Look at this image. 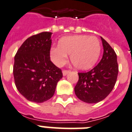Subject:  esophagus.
Returning a JSON list of instances; mask_svg holds the SVG:
<instances>
[{
	"label": "esophagus",
	"mask_w": 132,
	"mask_h": 132,
	"mask_svg": "<svg viewBox=\"0 0 132 132\" xmlns=\"http://www.w3.org/2000/svg\"><path fill=\"white\" fill-rule=\"evenodd\" d=\"M70 70H64L62 71V74H63V76H66V75H68V73L70 72Z\"/></svg>",
	"instance_id": "esophagus-1"
}]
</instances>
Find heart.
I'll use <instances>...</instances> for the list:
<instances>
[{
  "mask_svg": "<svg viewBox=\"0 0 132 132\" xmlns=\"http://www.w3.org/2000/svg\"><path fill=\"white\" fill-rule=\"evenodd\" d=\"M59 44L50 49L51 60L57 66L66 64L68 54L75 67L87 70L93 66L100 55V41L93 35L66 36L61 39Z\"/></svg>",
  "mask_w": 132,
  "mask_h": 132,
  "instance_id": "1",
  "label": "heart"
}]
</instances>
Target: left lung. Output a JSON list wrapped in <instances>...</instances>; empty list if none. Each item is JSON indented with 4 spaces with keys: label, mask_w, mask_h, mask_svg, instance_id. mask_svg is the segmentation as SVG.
<instances>
[{
    "label": "left lung",
    "mask_w": 132,
    "mask_h": 132,
    "mask_svg": "<svg viewBox=\"0 0 132 132\" xmlns=\"http://www.w3.org/2000/svg\"><path fill=\"white\" fill-rule=\"evenodd\" d=\"M103 54L97 66L87 72H78V81L75 87L76 97L87 103H96L109 95L116 85L118 64L115 51L101 37Z\"/></svg>",
    "instance_id": "8db88e82"
}]
</instances>
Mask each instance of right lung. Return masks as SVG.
I'll return each instance as SVG.
<instances>
[{"label":"right lung","instance_id":"obj_1","mask_svg":"<svg viewBox=\"0 0 132 132\" xmlns=\"http://www.w3.org/2000/svg\"><path fill=\"white\" fill-rule=\"evenodd\" d=\"M52 33L42 32L23 42L15 56L13 75L17 90L27 100L43 103L53 97L61 69L50 60Z\"/></svg>","mask_w":132,"mask_h":132}]
</instances>
